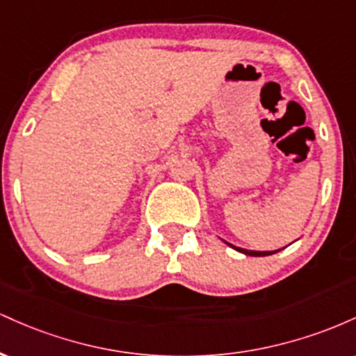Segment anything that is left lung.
<instances>
[{"label": "left lung", "mask_w": 356, "mask_h": 356, "mask_svg": "<svg viewBox=\"0 0 356 356\" xmlns=\"http://www.w3.org/2000/svg\"><path fill=\"white\" fill-rule=\"evenodd\" d=\"M224 243H226V241H224ZM226 244H227V246H231L232 249H236V251L243 252V254H246V256H271V254H275V252L281 251V249H277V251H249V249L236 248L234 244H229V243H226Z\"/></svg>", "instance_id": "obj_1"}]
</instances>
